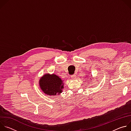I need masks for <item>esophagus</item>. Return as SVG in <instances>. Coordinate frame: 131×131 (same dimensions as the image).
I'll list each match as a JSON object with an SVG mask.
<instances>
[{
  "instance_id": "obj_1",
  "label": "esophagus",
  "mask_w": 131,
  "mask_h": 131,
  "mask_svg": "<svg viewBox=\"0 0 131 131\" xmlns=\"http://www.w3.org/2000/svg\"><path fill=\"white\" fill-rule=\"evenodd\" d=\"M71 78H72L73 79H75L76 78V74H73V75H72V76H71Z\"/></svg>"
}]
</instances>
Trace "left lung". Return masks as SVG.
Here are the masks:
<instances>
[{
    "label": "left lung",
    "instance_id": "left-lung-1",
    "mask_svg": "<svg viewBox=\"0 0 131 131\" xmlns=\"http://www.w3.org/2000/svg\"><path fill=\"white\" fill-rule=\"evenodd\" d=\"M90 77V76H89V77H88V78H90V79H91V77Z\"/></svg>",
    "mask_w": 131,
    "mask_h": 131
}]
</instances>
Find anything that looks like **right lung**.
<instances>
[{"mask_svg":"<svg viewBox=\"0 0 131 131\" xmlns=\"http://www.w3.org/2000/svg\"><path fill=\"white\" fill-rule=\"evenodd\" d=\"M64 81L55 74H45L39 81L41 90L49 96L60 95L64 89Z\"/></svg>","mask_w":131,"mask_h":131,"instance_id":"1","label":"right lung"}]
</instances>
